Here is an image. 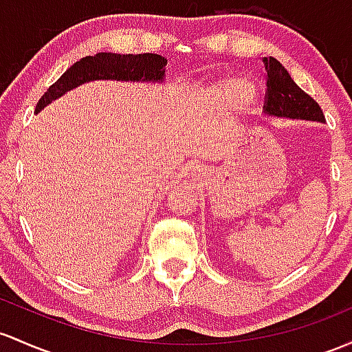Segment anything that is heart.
Masks as SVG:
<instances>
[{"mask_svg": "<svg viewBox=\"0 0 352 352\" xmlns=\"http://www.w3.org/2000/svg\"><path fill=\"white\" fill-rule=\"evenodd\" d=\"M252 91L254 85L247 78H237V76H229V78L219 82L215 87L208 88L206 95L210 98L219 100L223 103H242L245 108L252 105Z\"/></svg>", "mask_w": 352, "mask_h": 352, "instance_id": "b5f03b06", "label": "heart"}]
</instances>
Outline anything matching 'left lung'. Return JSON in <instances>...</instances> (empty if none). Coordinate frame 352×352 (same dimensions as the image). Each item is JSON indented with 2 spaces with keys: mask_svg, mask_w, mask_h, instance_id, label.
Wrapping results in <instances>:
<instances>
[{
  "mask_svg": "<svg viewBox=\"0 0 352 352\" xmlns=\"http://www.w3.org/2000/svg\"><path fill=\"white\" fill-rule=\"evenodd\" d=\"M267 69V95H265L264 113L269 118L307 120V122L324 123V113L320 107L306 91L297 87L276 58H264Z\"/></svg>",
  "mask_w": 352,
  "mask_h": 352,
  "instance_id": "obj_1",
  "label": "left lung"
}]
</instances>
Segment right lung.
Returning a JSON list of instances; mask_svg holds the SVG:
<instances>
[{
  "instance_id": "add662e5",
  "label": "right lung",
  "mask_w": 352,
  "mask_h": 352,
  "mask_svg": "<svg viewBox=\"0 0 352 352\" xmlns=\"http://www.w3.org/2000/svg\"><path fill=\"white\" fill-rule=\"evenodd\" d=\"M165 67H167V58L155 55V53H144V55L96 53L94 56H85L76 63H73L45 91V95L41 96L36 108H34V113L38 115L50 103L61 98L68 91L78 88L80 85L98 82V80L164 83Z\"/></svg>"
}]
</instances>
